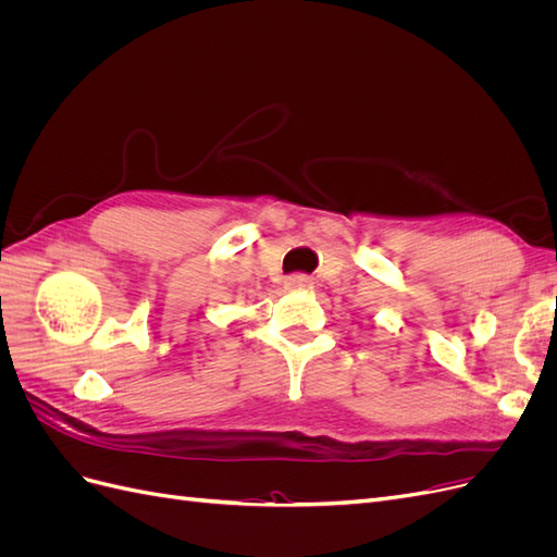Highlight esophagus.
Segmentation results:
<instances>
[{
	"label": "esophagus",
	"instance_id": "1",
	"mask_svg": "<svg viewBox=\"0 0 557 557\" xmlns=\"http://www.w3.org/2000/svg\"><path fill=\"white\" fill-rule=\"evenodd\" d=\"M311 285H313V281L305 274H293V276L285 278V288H288V290H309Z\"/></svg>",
	"mask_w": 557,
	"mask_h": 557
}]
</instances>
